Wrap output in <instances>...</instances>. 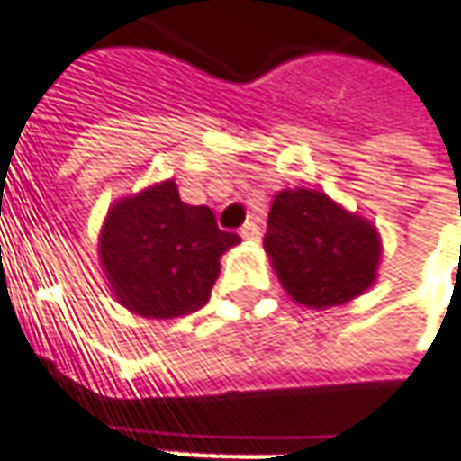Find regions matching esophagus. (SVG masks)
<instances>
[{
	"instance_id": "obj_1",
	"label": "esophagus",
	"mask_w": 461,
	"mask_h": 461,
	"mask_svg": "<svg viewBox=\"0 0 461 461\" xmlns=\"http://www.w3.org/2000/svg\"><path fill=\"white\" fill-rule=\"evenodd\" d=\"M240 234H242V240H247V242H258L260 240V227L255 221H245Z\"/></svg>"
}]
</instances>
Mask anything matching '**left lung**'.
Instances as JSON below:
<instances>
[{
    "mask_svg": "<svg viewBox=\"0 0 461 461\" xmlns=\"http://www.w3.org/2000/svg\"><path fill=\"white\" fill-rule=\"evenodd\" d=\"M265 252L294 301L329 309L373 285L383 245L375 224L321 191L285 188L270 206Z\"/></svg>",
    "mask_w": 461,
    "mask_h": 461,
    "instance_id": "obj_1",
    "label": "left lung"
}]
</instances>
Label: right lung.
<instances>
[{"label":"right lung","instance_id":"1","mask_svg":"<svg viewBox=\"0 0 461 461\" xmlns=\"http://www.w3.org/2000/svg\"><path fill=\"white\" fill-rule=\"evenodd\" d=\"M240 242L209 206H191L173 181L120 199L104 219L99 262L114 298L145 319L199 311L219 278V258Z\"/></svg>","mask_w":461,"mask_h":461}]
</instances>
